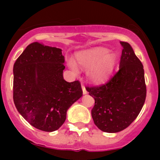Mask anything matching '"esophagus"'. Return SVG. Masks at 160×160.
Masks as SVG:
<instances>
[{
	"label": "esophagus",
	"instance_id": "34e87169",
	"mask_svg": "<svg viewBox=\"0 0 160 160\" xmlns=\"http://www.w3.org/2000/svg\"><path fill=\"white\" fill-rule=\"evenodd\" d=\"M82 93H83V94H86L87 93V89H86V87H84V86H82Z\"/></svg>",
	"mask_w": 160,
	"mask_h": 160
}]
</instances>
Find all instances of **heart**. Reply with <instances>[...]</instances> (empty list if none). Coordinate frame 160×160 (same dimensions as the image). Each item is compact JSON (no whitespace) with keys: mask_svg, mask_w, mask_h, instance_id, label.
<instances>
[{"mask_svg":"<svg viewBox=\"0 0 160 160\" xmlns=\"http://www.w3.org/2000/svg\"><path fill=\"white\" fill-rule=\"evenodd\" d=\"M78 65L83 69H88L87 77L94 83L105 82L112 72L116 62V56L109 53L107 48L98 47L79 52L76 55ZM69 66L74 73H78V68L73 61H69Z\"/></svg>","mask_w":160,"mask_h":160,"instance_id":"b5f03b06","label":"heart"}]
</instances>
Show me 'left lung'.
I'll return each instance as SVG.
<instances>
[{
    "label": "left lung",
    "instance_id": "1",
    "mask_svg": "<svg viewBox=\"0 0 160 160\" xmlns=\"http://www.w3.org/2000/svg\"><path fill=\"white\" fill-rule=\"evenodd\" d=\"M122 46L119 69L105 84L87 87L94 98L93 120L104 132L116 133L129 127L145 102L147 88L143 66L129 43Z\"/></svg>",
    "mask_w": 160,
    "mask_h": 160
}]
</instances>
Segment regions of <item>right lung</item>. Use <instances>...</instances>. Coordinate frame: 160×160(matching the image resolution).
I'll list each match as a JSON object with an SVG mask.
<instances>
[{"label": "right lung", "instance_id": "obj_1", "mask_svg": "<svg viewBox=\"0 0 160 160\" xmlns=\"http://www.w3.org/2000/svg\"><path fill=\"white\" fill-rule=\"evenodd\" d=\"M62 49L33 42L13 66V102L30 125L43 131H57L67 110L82 95L79 81L63 78Z\"/></svg>", "mask_w": 160, "mask_h": 160}]
</instances>
